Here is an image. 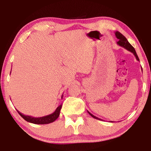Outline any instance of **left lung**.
Returning <instances> with one entry per match:
<instances>
[{
    "label": "left lung",
    "instance_id": "8db88e82",
    "mask_svg": "<svg viewBox=\"0 0 151 151\" xmlns=\"http://www.w3.org/2000/svg\"><path fill=\"white\" fill-rule=\"evenodd\" d=\"M114 33H115L116 37L117 38V39H118V41H117V45H119L120 47H123L124 48H125V49H127V50L130 51V52H131L133 53V55L135 56V57H136L137 60L138 61H139V57H138L136 51H135V49L134 48V47H132V46L129 42V41H128L127 39H126V37H125L124 35H122L121 33L119 32V31H116ZM87 112H88V114H90L91 116L93 117L94 119L100 120V121H101H101H103V120H102V119H99V118H98V117H96V116H95L94 115H93V114H91L89 111H87ZM111 122H112V121H111Z\"/></svg>",
    "mask_w": 151,
    "mask_h": 151
}]
</instances>
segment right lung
I'll return each mask as SVG.
<instances>
[{"label":"right lung","instance_id":"add662e5","mask_svg":"<svg viewBox=\"0 0 151 151\" xmlns=\"http://www.w3.org/2000/svg\"><path fill=\"white\" fill-rule=\"evenodd\" d=\"M63 94L62 95V96H61V98L62 99H63ZM61 107H62V104H60V106H58L53 113L48 114V115H47V116H42V117H33L31 116L24 115V114L20 112L17 109V111L18 112H19L20 115L27 122H31V123H33V124H45L51 123V122H54L57 119L58 117L59 116Z\"/></svg>","mask_w":151,"mask_h":151}]
</instances>
